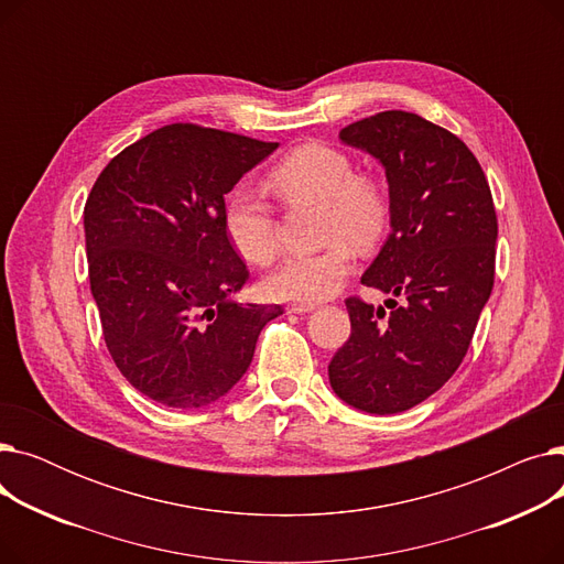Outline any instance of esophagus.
<instances>
[{
    "label": "esophagus",
    "mask_w": 564,
    "mask_h": 564,
    "mask_svg": "<svg viewBox=\"0 0 564 564\" xmlns=\"http://www.w3.org/2000/svg\"><path fill=\"white\" fill-rule=\"evenodd\" d=\"M313 308H315V304L294 302V304H290V306H288V313H308V311H313Z\"/></svg>",
    "instance_id": "esophagus-1"
}]
</instances>
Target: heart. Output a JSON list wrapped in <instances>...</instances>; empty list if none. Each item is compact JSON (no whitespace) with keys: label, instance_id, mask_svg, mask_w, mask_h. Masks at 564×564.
Returning a JSON list of instances; mask_svg holds the SVG:
<instances>
[{"label":"heart","instance_id":"heart-1","mask_svg":"<svg viewBox=\"0 0 564 564\" xmlns=\"http://www.w3.org/2000/svg\"><path fill=\"white\" fill-rule=\"evenodd\" d=\"M267 183L285 205H319L324 249L288 258L267 276L264 292L283 302L315 304L340 290L354 267L351 245L372 249L391 224V194L377 175L357 171L336 145L311 141L288 153ZM230 245L247 262L264 267L281 251L279 221L270 205L251 192H235L224 213Z\"/></svg>","mask_w":564,"mask_h":564}]
</instances>
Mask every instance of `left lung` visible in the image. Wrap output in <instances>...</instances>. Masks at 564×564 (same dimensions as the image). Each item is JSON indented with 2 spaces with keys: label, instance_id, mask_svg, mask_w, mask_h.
<instances>
[{
  "label": "left lung",
  "instance_id": "1",
  "mask_svg": "<svg viewBox=\"0 0 564 564\" xmlns=\"http://www.w3.org/2000/svg\"><path fill=\"white\" fill-rule=\"evenodd\" d=\"M389 177L391 235L361 283L402 300L375 308L345 300L351 334L334 354L338 398L368 413L427 400L464 361L489 300L498 219L480 162L468 145L411 111H379L340 130Z\"/></svg>",
  "mask_w": 564,
  "mask_h": 564
}]
</instances>
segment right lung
<instances>
[{
	"mask_svg": "<svg viewBox=\"0 0 564 564\" xmlns=\"http://www.w3.org/2000/svg\"><path fill=\"white\" fill-rule=\"evenodd\" d=\"M279 143L196 123L164 126L123 148L84 205L88 281L102 338L132 387L198 409L247 372L279 304H235L249 281L224 196Z\"/></svg>",
	"mask_w": 564,
	"mask_h": 564,
	"instance_id": "obj_1",
	"label": "right lung"
}]
</instances>
